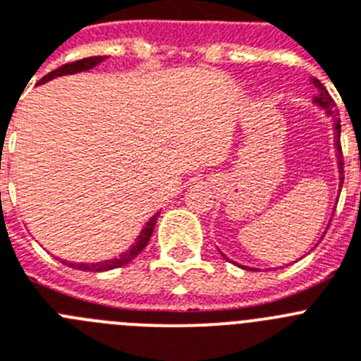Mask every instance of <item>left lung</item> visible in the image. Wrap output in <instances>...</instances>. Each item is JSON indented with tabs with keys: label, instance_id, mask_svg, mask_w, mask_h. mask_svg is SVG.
Wrapping results in <instances>:
<instances>
[{
	"label": "left lung",
	"instance_id": "8db88e82",
	"mask_svg": "<svg viewBox=\"0 0 361 361\" xmlns=\"http://www.w3.org/2000/svg\"><path fill=\"white\" fill-rule=\"evenodd\" d=\"M312 83H314L319 90V96H316L314 103H318L322 109H325V111H327V114L332 116V118H334V121H336V123H334V142H336V149H338V171H340V187H341V185H343V154H341V145H340L341 125H340V120L336 118V111H334L336 103H334V99L331 98V94L325 90V87L322 85L318 80H312Z\"/></svg>",
	"mask_w": 361,
	"mask_h": 361
}]
</instances>
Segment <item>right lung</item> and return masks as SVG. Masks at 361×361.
<instances>
[{"mask_svg": "<svg viewBox=\"0 0 361 361\" xmlns=\"http://www.w3.org/2000/svg\"><path fill=\"white\" fill-rule=\"evenodd\" d=\"M105 56H92V58H85V59H78V61H72V63L67 65H61L59 68L56 71L49 72L47 76H43L42 80L37 81V85H42V83H47V81L54 80L58 76H65V74H76V72H83V71H90L92 67L99 65L102 61H105ZM159 214H154L152 218L147 221V225L143 227V231L140 233V236L136 238L130 249L125 250L123 255H120L118 258L114 259H106V262H98V263H71V262H63L65 265L72 269H78V271H89V272H103V271H111V269H118V267H123L127 265L128 262H133L140 252L147 247L149 243L150 236H152V231H154V225H156V219H158Z\"/></svg>", "mask_w": 361, "mask_h": 361, "instance_id": "right-lung-1", "label": "right lung"}]
</instances>
